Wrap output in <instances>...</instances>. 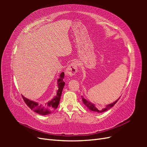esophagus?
I'll list each match as a JSON object with an SVG mask.
<instances>
[{
	"mask_svg": "<svg viewBox=\"0 0 147 147\" xmlns=\"http://www.w3.org/2000/svg\"><path fill=\"white\" fill-rule=\"evenodd\" d=\"M78 70V67H77V63L76 62H72L69 65V66L67 67L65 73L69 77H72L73 75H75Z\"/></svg>",
	"mask_w": 147,
	"mask_h": 147,
	"instance_id": "esophagus-1",
	"label": "esophagus"
}]
</instances>
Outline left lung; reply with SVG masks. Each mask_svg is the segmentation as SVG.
<instances>
[{
  "label": "left lung",
  "instance_id": "left-lung-1",
  "mask_svg": "<svg viewBox=\"0 0 147 147\" xmlns=\"http://www.w3.org/2000/svg\"><path fill=\"white\" fill-rule=\"evenodd\" d=\"M82 100H83V104H84V105H85V106L87 107H88L89 109H90V110L93 111V112H97V113H102V112H105L106 110H107L111 109L115 104L117 103V102H118V100L119 99V98H120V97H119V98L118 99H117L116 101H115L114 102H113V103H112V104H109V105H107L104 108L102 109H99L97 108V107H96L94 104H92L91 102H89V101H88L86 99H84L83 96H82Z\"/></svg>",
  "mask_w": 147,
  "mask_h": 147
}]
</instances>
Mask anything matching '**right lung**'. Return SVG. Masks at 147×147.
Wrapping results in <instances>:
<instances>
[{
  "instance_id": "obj_1",
  "label": "right lung",
  "mask_w": 147,
  "mask_h": 147,
  "mask_svg": "<svg viewBox=\"0 0 147 147\" xmlns=\"http://www.w3.org/2000/svg\"><path fill=\"white\" fill-rule=\"evenodd\" d=\"M64 77V73L62 72L60 74V78L57 80L58 90L57 91L56 96L54 97V98L52 99L51 100L46 102V103L40 104L36 102L30 100L27 98H26L23 96H22L26 105L31 110H33L34 112L42 115H47L53 112V111L57 109L59 104L62 91H63V88L65 85V82L63 81Z\"/></svg>"
}]
</instances>
